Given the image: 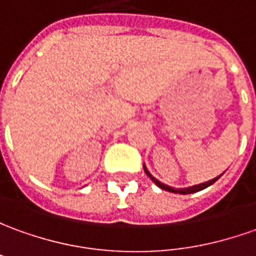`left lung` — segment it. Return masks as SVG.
<instances>
[{"mask_svg":"<svg viewBox=\"0 0 256 256\" xmlns=\"http://www.w3.org/2000/svg\"><path fill=\"white\" fill-rule=\"evenodd\" d=\"M144 168H145V172L148 174V177L154 182V184L158 185V188H162V190H164V191H168V192H172V194H181V195H185V194H194V192H198V191H202V190H205L208 188L209 185H212L213 182H216L218 180L222 177V174H220L219 177H216V178L213 180H209V181H206V182H202V184H198V185H192V186H188V188H172V186H168V185L163 184V182H160L158 180H156L153 176H152L150 172H148V168H146L145 166H144Z\"/></svg>","mask_w":256,"mask_h":256,"instance_id":"1","label":"left lung"}]
</instances>
